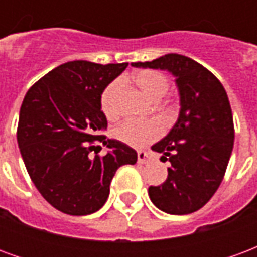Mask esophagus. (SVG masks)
<instances>
[{
  "label": "esophagus",
  "mask_w": 257,
  "mask_h": 257,
  "mask_svg": "<svg viewBox=\"0 0 257 257\" xmlns=\"http://www.w3.org/2000/svg\"><path fill=\"white\" fill-rule=\"evenodd\" d=\"M153 154L150 153H146V151H138V162L139 164H147L151 161Z\"/></svg>",
  "instance_id": "1"
}]
</instances>
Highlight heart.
Here are the masks:
<instances>
[{"instance_id": "obj_1", "label": "heart", "mask_w": 257, "mask_h": 257, "mask_svg": "<svg viewBox=\"0 0 257 257\" xmlns=\"http://www.w3.org/2000/svg\"><path fill=\"white\" fill-rule=\"evenodd\" d=\"M135 84L139 86L146 97L150 100H158L167 95L169 89V79L165 74L157 70H140L134 75ZM119 89V81H112L107 85L100 96V106L106 117L114 118L115 110V96ZM114 138L125 145L136 149H142L153 143L162 135V125L156 119L136 121L128 119L119 123L112 131Z\"/></svg>"}]
</instances>
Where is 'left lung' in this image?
<instances>
[{"instance_id": "8db88e82", "label": "left lung", "mask_w": 257, "mask_h": 257, "mask_svg": "<svg viewBox=\"0 0 257 257\" xmlns=\"http://www.w3.org/2000/svg\"><path fill=\"white\" fill-rule=\"evenodd\" d=\"M132 66L168 70L176 77L180 114L171 132L151 147L171 167L167 180L150 186L149 195L167 213H193L219 189L231 156L234 122L226 90L208 68L178 53Z\"/></svg>"}]
</instances>
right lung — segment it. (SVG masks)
Returning <instances> with one entry per match:
<instances>
[{"label":"right lung","instance_id":"right-lung-1","mask_svg":"<svg viewBox=\"0 0 257 257\" xmlns=\"http://www.w3.org/2000/svg\"><path fill=\"white\" fill-rule=\"evenodd\" d=\"M126 66L67 62L38 79L23 99L20 154L37 190L63 213L84 216L100 209L118 168L138 161L132 147L100 135L107 128L100 96ZM95 141L109 147L106 156H90L101 150Z\"/></svg>","mask_w":257,"mask_h":257}]
</instances>
